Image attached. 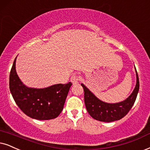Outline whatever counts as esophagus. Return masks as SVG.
<instances>
[{
	"label": "esophagus",
	"instance_id": "1",
	"mask_svg": "<svg viewBox=\"0 0 150 150\" xmlns=\"http://www.w3.org/2000/svg\"><path fill=\"white\" fill-rule=\"evenodd\" d=\"M79 79H80V77H79V76H78V75H73V76L71 77V81L73 84H77V83L79 82Z\"/></svg>",
	"mask_w": 150,
	"mask_h": 150
}]
</instances>
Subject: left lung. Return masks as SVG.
Here are the masks:
<instances>
[{
	"label": "left lung",
	"mask_w": 150,
	"mask_h": 150,
	"mask_svg": "<svg viewBox=\"0 0 150 150\" xmlns=\"http://www.w3.org/2000/svg\"><path fill=\"white\" fill-rule=\"evenodd\" d=\"M136 73V84L132 93L124 101L117 103H107L98 99L83 84L84 91V103L89 115L96 120L110 122L120 120L127 114L136 101L139 91V79Z\"/></svg>",
	"instance_id": "8db88e82"
}]
</instances>
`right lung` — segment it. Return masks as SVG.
Segmentation results:
<instances>
[{
  "label": "right lung",
  "instance_id": "obj_1",
  "mask_svg": "<svg viewBox=\"0 0 150 150\" xmlns=\"http://www.w3.org/2000/svg\"><path fill=\"white\" fill-rule=\"evenodd\" d=\"M16 59L9 74V90L15 102L32 118L54 119L61 113L72 83L58 84L44 88H34L23 84L16 71Z\"/></svg>",
  "mask_w": 150,
  "mask_h": 150
}]
</instances>
